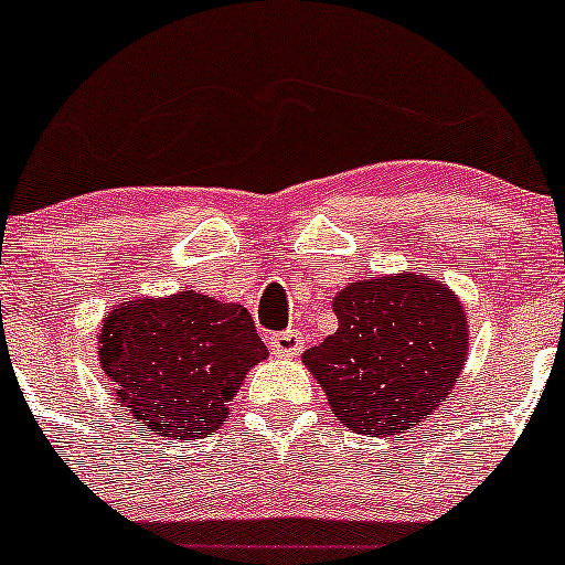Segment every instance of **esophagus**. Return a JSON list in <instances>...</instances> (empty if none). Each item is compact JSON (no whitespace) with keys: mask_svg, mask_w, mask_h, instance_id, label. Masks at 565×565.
<instances>
[{"mask_svg":"<svg viewBox=\"0 0 565 565\" xmlns=\"http://www.w3.org/2000/svg\"><path fill=\"white\" fill-rule=\"evenodd\" d=\"M303 344L306 339L300 330H284V333L267 335V347L273 350V355H298Z\"/></svg>","mask_w":565,"mask_h":565,"instance_id":"1","label":"esophagus"}]
</instances>
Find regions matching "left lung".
Here are the masks:
<instances>
[{
  "label": "left lung",
  "instance_id": "1",
  "mask_svg": "<svg viewBox=\"0 0 565 565\" xmlns=\"http://www.w3.org/2000/svg\"><path fill=\"white\" fill-rule=\"evenodd\" d=\"M339 330L303 352L335 418L358 435H398L446 402L467 355L461 303L413 273L350 284Z\"/></svg>",
  "mask_w": 565,
  "mask_h": 565
}]
</instances>
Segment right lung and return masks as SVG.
<instances>
[{
  "instance_id": "1",
  "label": "right lung",
  "mask_w": 565,
  "mask_h": 565,
  "mask_svg": "<svg viewBox=\"0 0 565 565\" xmlns=\"http://www.w3.org/2000/svg\"><path fill=\"white\" fill-rule=\"evenodd\" d=\"M100 366L119 402L145 429L199 440L230 415L250 366L267 358L243 306L193 289L163 300H130L104 319Z\"/></svg>"
}]
</instances>
